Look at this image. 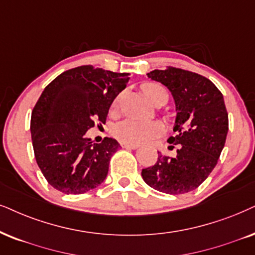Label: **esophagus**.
I'll list each match as a JSON object with an SVG mask.
<instances>
[{
	"mask_svg": "<svg viewBox=\"0 0 255 255\" xmlns=\"http://www.w3.org/2000/svg\"><path fill=\"white\" fill-rule=\"evenodd\" d=\"M121 146H122V148H127V149H137V148H138V144L125 143V142H122Z\"/></svg>",
	"mask_w": 255,
	"mask_h": 255,
	"instance_id": "1",
	"label": "esophagus"
}]
</instances>
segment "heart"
<instances>
[{
	"mask_svg": "<svg viewBox=\"0 0 255 255\" xmlns=\"http://www.w3.org/2000/svg\"><path fill=\"white\" fill-rule=\"evenodd\" d=\"M165 90L162 87L156 83H144L142 86L143 94L151 101L153 96L156 93ZM121 101V94L115 96L113 100L112 107L118 108ZM162 133V126L155 121H143L138 119L128 118L126 120L119 122L114 128V134L121 142L140 144L149 142L154 137L159 136Z\"/></svg>",
	"mask_w": 255,
	"mask_h": 255,
	"instance_id": "heart-1",
	"label": "heart"
}]
</instances>
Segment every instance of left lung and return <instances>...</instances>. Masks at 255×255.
Listing matches in <instances>:
<instances>
[{"label":"left lung","mask_w":255,"mask_h":255,"mask_svg":"<svg viewBox=\"0 0 255 255\" xmlns=\"http://www.w3.org/2000/svg\"><path fill=\"white\" fill-rule=\"evenodd\" d=\"M147 75L172 93L176 135L168 142L179 147L174 157L157 151L155 165L142 169L141 175L148 186L167 194L194 191L217 166L226 142L228 114L224 96L205 76L185 69L168 67Z\"/></svg>","instance_id":"obj_1"}]
</instances>
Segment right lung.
<instances>
[{
  "label": "right lung",
  "mask_w": 255,
  "mask_h": 255,
  "mask_svg": "<svg viewBox=\"0 0 255 255\" xmlns=\"http://www.w3.org/2000/svg\"><path fill=\"white\" fill-rule=\"evenodd\" d=\"M128 75L81 66L60 74L42 92L31 112V141L42 174L57 191L82 194L105 181L120 144L112 137L93 143L86 133L95 122L105 124Z\"/></svg>",
  "instance_id": "add662e5"
}]
</instances>
